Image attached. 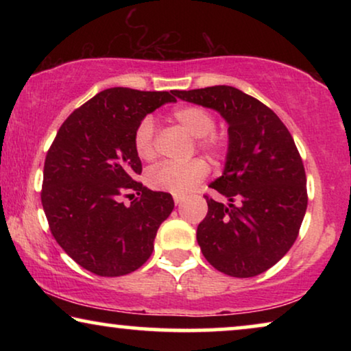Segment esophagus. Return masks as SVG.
<instances>
[{
    "mask_svg": "<svg viewBox=\"0 0 351 351\" xmlns=\"http://www.w3.org/2000/svg\"><path fill=\"white\" fill-rule=\"evenodd\" d=\"M184 201H185L184 196H179V195L174 196V203H176V206H180L182 203H184Z\"/></svg>",
    "mask_w": 351,
    "mask_h": 351,
    "instance_id": "esophagus-1",
    "label": "esophagus"
}]
</instances>
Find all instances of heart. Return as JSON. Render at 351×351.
<instances>
[{"label": "heart", "mask_w": 351, "mask_h": 351, "mask_svg": "<svg viewBox=\"0 0 351 351\" xmlns=\"http://www.w3.org/2000/svg\"><path fill=\"white\" fill-rule=\"evenodd\" d=\"M172 117L191 136L209 156L219 158L227 148L223 136L214 132L215 119L208 110L196 105H185L172 112ZM134 150L141 160H152L156 153V126L153 117H143L134 131ZM209 167L204 160L193 158L185 162L165 161L153 166L147 174L148 185L155 190L169 191L172 195H186L208 176Z\"/></svg>", "instance_id": "heart-1"}]
</instances>
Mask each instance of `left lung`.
Instances as JSON below:
<instances>
[{
  "label": "left lung",
  "mask_w": 351,
  "mask_h": 351,
  "mask_svg": "<svg viewBox=\"0 0 351 351\" xmlns=\"http://www.w3.org/2000/svg\"><path fill=\"white\" fill-rule=\"evenodd\" d=\"M174 95L215 110L228 124L225 169L209 185L227 203L204 196L208 214L196 230L201 252L228 276L261 275L292 247L308 204L294 138L273 110L232 86Z\"/></svg>",
  "instance_id": "1"
}]
</instances>
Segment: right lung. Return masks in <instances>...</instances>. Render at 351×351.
I'll return each instance as SVG.
<instances>
[{"label":"right lung","mask_w":351,"mask_h":351,"mask_svg":"<svg viewBox=\"0 0 351 351\" xmlns=\"http://www.w3.org/2000/svg\"><path fill=\"white\" fill-rule=\"evenodd\" d=\"M171 93L129 88L105 89L62 124L46 155L41 203L52 237L86 270L99 276L136 271L153 252L160 225L174 209L165 191H152L134 150L138 121ZM129 191L141 196L129 206Z\"/></svg>","instance_id":"1"}]
</instances>
